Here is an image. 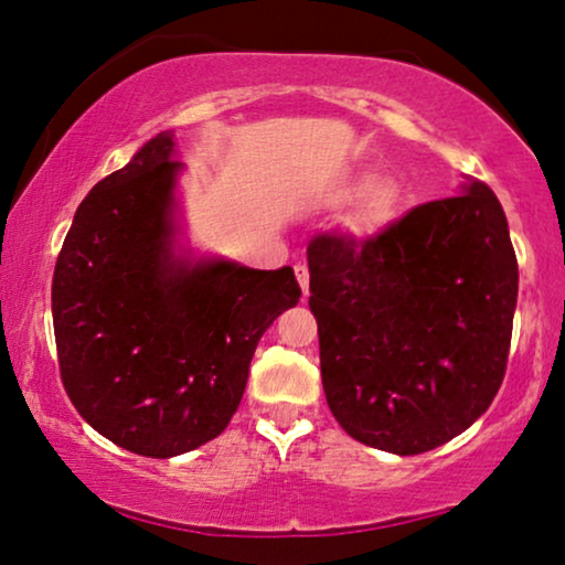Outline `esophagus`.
<instances>
[{"label":"esophagus","instance_id":"34e87169","mask_svg":"<svg viewBox=\"0 0 565 565\" xmlns=\"http://www.w3.org/2000/svg\"><path fill=\"white\" fill-rule=\"evenodd\" d=\"M296 277L300 282V290H303V296H308V280H311V275H308L306 262H298V265H296Z\"/></svg>","mask_w":565,"mask_h":565}]
</instances>
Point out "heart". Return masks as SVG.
I'll return each instance as SVG.
<instances>
[{"mask_svg":"<svg viewBox=\"0 0 565 565\" xmlns=\"http://www.w3.org/2000/svg\"><path fill=\"white\" fill-rule=\"evenodd\" d=\"M377 182H381V177L377 174L358 172L352 174L337 192V198L342 200V203H352V200L365 198V203L360 207V226L367 231L383 226V223L393 215V207H396V198H393V192L385 188L375 190Z\"/></svg>","mask_w":565,"mask_h":565,"instance_id":"1","label":"heart"}]
</instances>
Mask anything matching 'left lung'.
Listing matches in <instances>:
<instances>
[{
	"label": "left lung",
	"mask_w": 565,
	"mask_h": 565,
	"mask_svg": "<svg viewBox=\"0 0 565 565\" xmlns=\"http://www.w3.org/2000/svg\"><path fill=\"white\" fill-rule=\"evenodd\" d=\"M321 381L347 435L419 455L466 431L501 388L516 254L489 184L416 205L381 234L308 244Z\"/></svg>",
	"instance_id": "8db88e82"
}]
</instances>
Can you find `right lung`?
<instances>
[{"instance_id": "right-lung-1", "label": "right lung", "mask_w": 565, "mask_h": 565, "mask_svg": "<svg viewBox=\"0 0 565 565\" xmlns=\"http://www.w3.org/2000/svg\"><path fill=\"white\" fill-rule=\"evenodd\" d=\"M172 134L76 207L53 273L58 370L76 412L118 447L174 458L228 427L257 342L298 303L290 267L174 257Z\"/></svg>"}]
</instances>
